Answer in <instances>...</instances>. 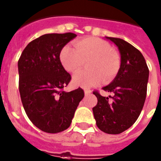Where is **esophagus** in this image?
<instances>
[{"instance_id": "34e87169", "label": "esophagus", "mask_w": 161, "mask_h": 161, "mask_svg": "<svg viewBox=\"0 0 161 161\" xmlns=\"http://www.w3.org/2000/svg\"><path fill=\"white\" fill-rule=\"evenodd\" d=\"M91 92H92V91H91L90 89H85V96L90 95Z\"/></svg>"}]
</instances>
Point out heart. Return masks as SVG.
Returning <instances> with one entry per match:
<instances>
[{"label": "heart", "instance_id": "heart-1", "mask_svg": "<svg viewBox=\"0 0 161 161\" xmlns=\"http://www.w3.org/2000/svg\"><path fill=\"white\" fill-rule=\"evenodd\" d=\"M75 49L66 45L60 53V61L69 73H76L87 62L88 69L80 71L73 76V85L76 87L90 88L110 81L120 69L119 54L112 49L108 42L97 37H85L74 43Z\"/></svg>", "mask_w": 161, "mask_h": 161}]
</instances>
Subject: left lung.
<instances>
[{"label":"left lung","instance_id":"8db88e82","mask_svg":"<svg viewBox=\"0 0 161 161\" xmlns=\"http://www.w3.org/2000/svg\"><path fill=\"white\" fill-rule=\"evenodd\" d=\"M105 38L118 48L120 66L113 81L103 87L104 91L113 92V97H102L94 92L97 104L92 111L97 127L102 132L119 134L129 129L141 114L149 71L142 53L131 44L120 38Z\"/></svg>","mask_w":161,"mask_h":161}]
</instances>
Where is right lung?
<instances>
[{
    "label": "right lung",
    "mask_w": 161,
    "mask_h": 161,
    "mask_svg": "<svg viewBox=\"0 0 161 161\" xmlns=\"http://www.w3.org/2000/svg\"><path fill=\"white\" fill-rule=\"evenodd\" d=\"M75 33H48L33 40L18 60L19 91L32 123L43 132L57 133L70 126L85 93L78 88L63 91L71 76L60 61V53Z\"/></svg>",
    "instance_id": "obj_1"
}]
</instances>
